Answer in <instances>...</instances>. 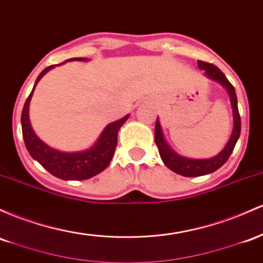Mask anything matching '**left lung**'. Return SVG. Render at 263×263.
<instances>
[{
    "label": "left lung",
    "mask_w": 263,
    "mask_h": 263,
    "mask_svg": "<svg viewBox=\"0 0 263 263\" xmlns=\"http://www.w3.org/2000/svg\"><path fill=\"white\" fill-rule=\"evenodd\" d=\"M197 64H199L200 69H202L209 78L219 82V83H221L226 88L227 92H229L230 100H231V105H232V111H234V130H232V134L231 137H230L229 143L226 144V146L223 147V150L220 153V154H217L212 159L194 160V159L182 158V156L175 154V153L170 149L163 137L160 123H159V120L156 119L155 144L156 146H158L159 154H160L161 159H163L164 164L166 165L170 170H173L174 173L179 174V175H182V176H189V178L206 175V174L214 173V171L220 169V167L226 163L227 159H229L230 155L232 154V152H234V147L236 145V143H237V139L238 137H240V133H241V118H240V113H238L237 97H236L234 85L230 83L229 79L226 78L225 74H223V73L221 72L215 64L208 63V62H203V61H197Z\"/></svg>",
    "instance_id": "left-lung-1"
}]
</instances>
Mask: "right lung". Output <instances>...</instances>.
<instances>
[{
  "instance_id": "right-lung-1",
  "label": "right lung",
  "mask_w": 263,
  "mask_h": 263,
  "mask_svg": "<svg viewBox=\"0 0 263 263\" xmlns=\"http://www.w3.org/2000/svg\"><path fill=\"white\" fill-rule=\"evenodd\" d=\"M67 61H87V58H70V60ZM67 61H64L63 63H66ZM63 63L53 64V66H49L46 69H43L41 74L38 76L34 87H36L40 79L51 68L54 66H61ZM34 87L31 94L28 96L27 100H26L25 105H23L22 116H21L23 140H25L26 147H27L28 153L31 154L32 158L36 159L44 169L48 170L55 178L63 180H85L93 178V176L102 173L110 163L111 158H113L118 144V132H119L120 126L125 123L129 116L124 117L123 119L110 123L109 125L105 126V129L103 130L96 145H93L87 152H58V150L52 149V147L46 145L42 140L38 139V137L34 134L33 129H32L31 123H29V100L32 98Z\"/></svg>"
}]
</instances>
